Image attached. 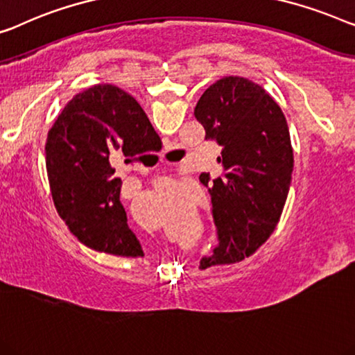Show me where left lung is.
Listing matches in <instances>:
<instances>
[{
	"label": "left lung",
	"mask_w": 355,
	"mask_h": 355,
	"mask_svg": "<svg viewBox=\"0 0 355 355\" xmlns=\"http://www.w3.org/2000/svg\"><path fill=\"white\" fill-rule=\"evenodd\" d=\"M193 115L205 139L223 147L219 176L200 174L211 195L218 232V246L200 267L239 263L270 237L284 211L293 173L288 125L279 104L241 76H224L209 86Z\"/></svg>",
	"instance_id": "8db88e82"
}]
</instances>
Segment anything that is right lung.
I'll return each mask as SVG.
<instances>
[{"label":"right lung","mask_w":355,"mask_h":355,"mask_svg":"<svg viewBox=\"0 0 355 355\" xmlns=\"http://www.w3.org/2000/svg\"><path fill=\"white\" fill-rule=\"evenodd\" d=\"M157 141L142 107L114 85L73 96L54 121L44 148L51 195L70 232L88 248L144 254L120 202L116 163H131Z\"/></svg>","instance_id":"obj_1"}]
</instances>
